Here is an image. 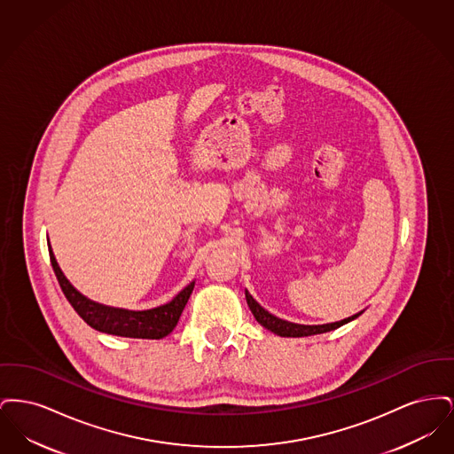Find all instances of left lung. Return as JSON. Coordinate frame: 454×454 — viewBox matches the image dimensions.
Listing matches in <instances>:
<instances>
[{"mask_svg": "<svg viewBox=\"0 0 454 454\" xmlns=\"http://www.w3.org/2000/svg\"><path fill=\"white\" fill-rule=\"evenodd\" d=\"M245 296H247V302H248V306H250V309H252V313H254L255 320H257L262 326H265L267 330H270V332H274V333H278V335H281V337H308V335L325 333V332L335 330V328L342 326V325L347 324V322H350V320L357 318V317L363 313V311H361V313H357V315H354V317H348L346 320H340V322H335V324H291V322H286V320H281V318H278V317L270 315V313H269L267 309H263V308L260 306L259 302L255 301L248 293H245Z\"/></svg>", "mask_w": 454, "mask_h": 454, "instance_id": "left-lung-1", "label": "left lung"}]
</instances>
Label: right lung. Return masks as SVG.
<instances>
[{"mask_svg": "<svg viewBox=\"0 0 454 454\" xmlns=\"http://www.w3.org/2000/svg\"><path fill=\"white\" fill-rule=\"evenodd\" d=\"M49 245V241H47ZM49 257L54 269L58 282L65 293L66 300L74 308V311L87 322L91 328L117 335V337H129V339H152L158 340L167 337L178 324V318L189 301L195 282H191L184 287L172 301L161 304L153 309L145 311H129L122 308H110L98 302L90 301L82 293H78L71 282L67 281L59 269L56 257L49 245Z\"/></svg>", "mask_w": 454, "mask_h": 454, "instance_id": "obj_1", "label": "right lung"}]
</instances>
